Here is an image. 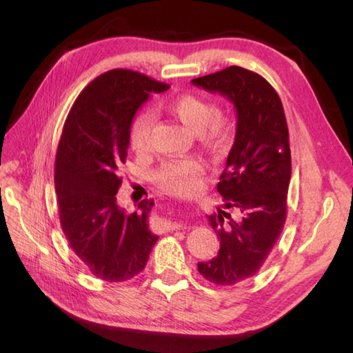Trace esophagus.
<instances>
[{
	"label": "esophagus",
	"mask_w": 353,
	"mask_h": 353,
	"mask_svg": "<svg viewBox=\"0 0 353 353\" xmlns=\"http://www.w3.org/2000/svg\"><path fill=\"white\" fill-rule=\"evenodd\" d=\"M181 228H182V223L165 221V229H167V230H176V229H181Z\"/></svg>",
	"instance_id": "34e87169"
}]
</instances>
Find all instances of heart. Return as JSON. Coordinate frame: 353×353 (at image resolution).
<instances>
[{"mask_svg":"<svg viewBox=\"0 0 353 353\" xmlns=\"http://www.w3.org/2000/svg\"><path fill=\"white\" fill-rule=\"evenodd\" d=\"M168 110L177 119L197 133L201 142L214 145L229 137L232 132V118L223 112H215V106L194 94H183L168 103ZM153 117L150 112L141 114L132 125L130 144L134 152H145L150 145ZM203 167L194 159H171L162 163L154 172V181L163 191L171 194H190L199 186Z\"/></svg>","mask_w":353,"mask_h":353,"instance_id":"heart-1","label":"heart"}]
</instances>
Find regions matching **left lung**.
<instances>
[{"label": "left lung", "instance_id": "left-lung-1", "mask_svg": "<svg viewBox=\"0 0 353 353\" xmlns=\"http://www.w3.org/2000/svg\"><path fill=\"white\" fill-rule=\"evenodd\" d=\"M191 83L226 97L236 110L235 141L216 185L224 205L208 216L220 250L197 264L205 279L229 287L258 272L283 229L291 179L287 119L273 86L241 66Z\"/></svg>", "mask_w": 353, "mask_h": 353}]
</instances>
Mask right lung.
<instances>
[{
	"instance_id": "obj_1",
	"label": "right lung",
	"mask_w": 353,
	"mask_h": 353,
	"mask_svg": "<svg viewBox=\"0 0 353 353\" xmlns=\"http://www.w3.org/2000/svg\"><path fill=\"white\" fill-rule=\"evenodd\" d=\"M168 88L137 71L112 70L80 92L65 121L54 171L59 219L74 253L103 281L139 274L159 238L148 229L153 200L139 201L134 212L117 203L118 168L137 110Z\"/></svg>"
}]
</instances>
